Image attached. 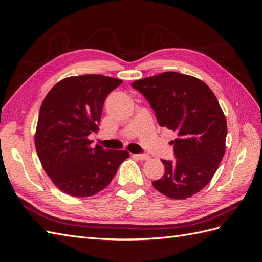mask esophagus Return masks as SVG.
<instances>
[{
  "label": "esophagus",
  "mask_w": 262,
  "mask_h": 262,
  "mask_svg": "<svg viewBox=\"0 0 262 262\" xmlns=\"http://www.w3.org/2000/svg\"><path fill=\"white\" fill-rule=\"evenodd\" d=\"M132 156L138 158V160H140V161H145V160H148V158H149V156L146 155V154H133Z\"/></svg>",
  "instance_id": "obj_1"
}]
</instances>
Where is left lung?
I'll list each match as a JSON object with an SVG mask.
<instances>
[{
  "label": "left lung",
  "instance_id": "left-lung-1",
  "mask_svg": "<svg viewBox=\"0 0 262 262\" xmlns=\"http://www.w3.org/2000/svg\"><path fill=\"white\" fill-rule=\"evenodd\" d=\"M154 109L161 126L175 131V161H165L154 188L171 199H187L211 181L225 153L226 119L210 87L193 76L164 72L133 82Z\"/></svg>",
  "mask_w": 262,
  "mask_h": 262
}]
</instances>
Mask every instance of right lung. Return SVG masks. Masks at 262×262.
Here are the masks:
<instances>
[{
    "instance_id": "obj_1",
    "label": "right lung",
    "mask_w": 262,
    "mask_h": 262,
    "mask_svg": "<svg viewBox=\"0 0 262 262\" xmlns=\"http://www.w3.org/2000/svg\"><path fill=\"white\" fill-rule=\"evenodd\" d=\"M122 83L99 74L71 76L55 84L43 99L35 134L42 167L64 193L91 196L106 188L126 150L91 147L108 94Z\"/></svg>"
}]
</instances>
